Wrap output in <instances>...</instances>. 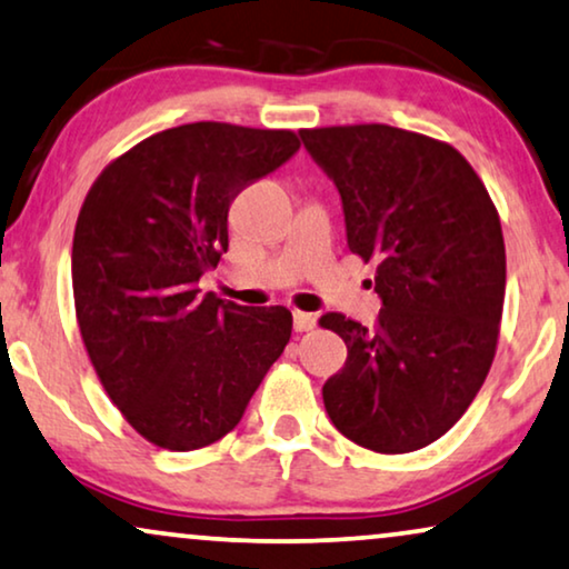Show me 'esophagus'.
I'll list each match as a JSON object with an SVG mask.
<instances>
[{
    "mask_svg": "<svg viewBox=\"0 0 569 569\" xmlns=\"http://www.w3.org/2000/svg\"><path fill=\"white\" fill-rule=\"evenodd\" d=\"M292 323H295V331H310L316 326V316L313 313H302V310H295L292 313Z\"/></svg>",
    "mask_w": 569,
    "mask_h": 569,
    "instance_id": "esophagus-1",
    "label": "esophagus"
}]
</instances>
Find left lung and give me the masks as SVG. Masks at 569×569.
I'll list each match as a JSON object with an SVG mask.
<instances>
[{"label":"left lung","mask_w":569,"mask_h":569,"mask_svg":"<svg viewBox=\"0 0 569 569\" xmlns=\"http://www.w3.org/2000/svg\"><path fill=\"white\" fill-rule=\"evenodd\" d=\"M345 204L349 251L376 261L383 300L372 329L318 318L347 345L323 383L337 430L376 453L442 438L492 368L505 302L495 201L456 147L388 123L300 129Z\"/></svg>","instance_id":"1"}]
</instances>
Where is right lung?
Returning a JSON list of instances; mask_svg holds the SVG:
<instances>
[{"instance_id": "obj_1", "label": "right lung", "mask_w": 569, "mask_h": 569, "mask_svg": "<svg viewBox=\"0 0 569 569\" xmlns=\"http://www.w3.org/2000/svg\"><path fill=\"white\" fill-rule=\"evenodd\" d=\"M290 129L197 121L108 162L74 224V313L92 368L152 446L197 450L240 422L284 352L292 313L199 295L246 186L298 152Z\"/></svg>"}]
</instances>
